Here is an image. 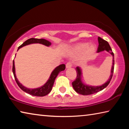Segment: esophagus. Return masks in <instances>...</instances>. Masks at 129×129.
Segmentation results:
<instances>
[{
    "mask_svg": "<svg viewBox=\"0 0 129 129\" xmlns=\"http://www.w3.org/2000/svg\"><path fill=\"white\" fill-rule=\"evenodd\" d=\"M72 67V64L70 62H68L66 64V68H70Z\"/></svg>",
    "mask_w": 129,
    "mask_h": 129,
    "instance_id": "34e87169",
    "label": "esophagus"
}]
</instances>
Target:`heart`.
<instances>
[{"label":"heart","mask_w":129,"mask_h":129,"mask_svg":"<svg viewBox=\"0 0 129 129\" xmlns=\"http://www.w3.org/2000/svg\"><path fill=\"white\" fill-rule=\"evenodd\" d=\"M96 50V47L95 45L91 44H89L88 43H79L74 45L71 47L70 52L72 54H76L81 53L84 51L82 54L80 60L81 61H86L91 58L94 53H95Z\"/></svg>","instance_id":"1"}]
</instances>
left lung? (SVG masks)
Wrapping results in <instances>:
<instances>
[{"mask_svg": "<svg viewBox=\"0 0 129 129\" xmlns=\"http://www.w3.org/2000/svg\"><path fill=\"white\" fill-rule=\"evenodd\" d=\"M98 41H99V47L97 49V53L106 51L110 53L113 56V65L111 69L110 75L109 77L108 80L106 81L105 83L99 86H91L89 85H86L84 84L82 81V70L81 68L79 67H76V72H77V77L76 80L72 82L73 88L75 89L76 92L82 95H90L92 94L99 92L100 91H101L105 89L108 85L110 83L112 78L113 77V72H114V53L112 52V50L111 49L110 46L109 45L108 41H105L104 39H101L99 37L98 38Z\"/></svg>", "mask_w": 129, "mask_h": 129, "instance_id": "8db88e82", "label": "left lung"}]
</instances>
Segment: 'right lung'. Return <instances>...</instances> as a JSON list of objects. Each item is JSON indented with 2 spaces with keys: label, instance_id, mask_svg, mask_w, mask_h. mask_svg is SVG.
<instances>
[{
  "label": "right lung",
  "instance_id": "1",
  "mask_svg": "<svg viewBox=\"0 0 129 129\" xmlns=\"http://www.w3.org/2000/svg\"><path fill=\"white\" fill-rule=\"evenodd\" d=\"M36 43H39V44H41L44 45L47 47H49L50 45H51V43L50 41H48L45 39H35V38H30L28 40H26L25 42H24L22 44H21L20 47H19L18 49H17V51L22 48L23 47H24L25 45L31 44H36ZM65 69V64H61L58 65V67L55 68L52 72L51 73V75H50V77L49 79L48 80L47 82L44 85L41 86V87H39L38 88H35V89H29L23 86L21 83L19 81V80H17V78L16 76V74H15V62L14 60L13 61V67H12V72L13 74H14V77L15 81L17 83V84L18 85L21 90H23L25 92L29 94L34 96H38V97H43V96H45L47 95L48 94H49L51 91L52 90V87H53L54 80H55L56 78L57 75L59 74L60 72L62 71H64Z\"/></svg>",
  "mask_w": 129,
  "mask_h": 129
}]
</instances>
